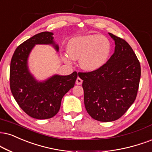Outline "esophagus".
I'll return each instance as SVG.
<instances>
[{
	"label": "esophagus",
	"instance_id": "esophagus-1",
	"mask_svg": "<svg viewBox=\"0 0 152 152\" xmlns=\"http://www.w3.org/2000/svg\"><path fill=\"white\" fill-rule=\"evenodd\" d=\"M82 83H83V81H82V79L81 78L78 77L77 78H76V84H77V85H81Z\"/></svg>",
	"mask_w": 152,
	"mask_h": 152
}]
</instances>
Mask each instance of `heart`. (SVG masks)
Instances as JSON below:
<instances>
[{
	"mask_svg": "<svg viewBox=\"0 0 152 152\" xmlns=\"http://www.w3.org/2000/svg\"><path fill=\"white\" fill-rule=\"evenodd\" d=\"M110 41L101 34H87L71 38L67 43V54L63 61L71 64L73 60H79L81 68L87 72L98 71L108 61L112 53Z\"/></svg>",
	"mask_w": 152,
	"mask_h": 152,
	"instance_id": "heart-1",
	"label": "heart"
}]
</instances>
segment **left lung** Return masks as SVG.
I'll return each instance as SVG.
<instances>
[{
  "instance_id": "8db88e82",
  "label": "left lung",
  "mask_w": 152,
  "mask_h": 152,
  "mask_svg": "<svg viewBox=\"0 0 152 152\" xmlns=\"http://www.w3.org/2000/svg\"><path fill=\"white\" fill-rule=\"evenodd\" d=\"M115 41V52L99 70L79 73L83 80L84 104L91 118L112 122L123 115L136 98L141 67L127 42L108 33Z\"/></svg>"
}]
</instances>
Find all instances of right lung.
<instances>
[{"label": "right lung", "instance_id": "add662e5", "mask_svg": "<svg viewBox=\"0 0 152 152\" xmlns=\"http://www.w3.org/2000/svg\"><path fill=\"white\" fill-rule=\"evenodd\" d=\"M54 33L37 34L17 47L12 55L10 69V90L15 100L29 116L38 120L54 117L58 112L61 99L74 86L78 74H54L47 79H37L29 68L28 59L37 45H51L58 52Z\"/></svg>", "mask_w": 152, "mask_h": 152}]
</instances>
